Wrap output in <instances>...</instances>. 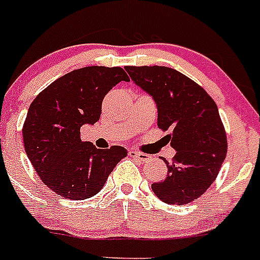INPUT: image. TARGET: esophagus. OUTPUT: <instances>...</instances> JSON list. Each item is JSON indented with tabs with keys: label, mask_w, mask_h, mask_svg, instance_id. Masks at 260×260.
I'll return each instance as SVG.
<instances>
[{
	"label": "esophagus",
	"mask_w": 260,
	"mask_h": 260,
	"mask_svg": "<svg viewBox=\"0 0 260 260\" xmlns=\"http://www.w3.org/2000/svg\"><path fill=\"white\" fill-rule=\"evenodd\" d=\"M128 156L133 157V158L139 159V161H142V162H147V161H148V159L151 158V156H149V154L142 153V152L134 151V149H132V151H128Z\"/></svg>",
	"instance_id": "1"
}]
</instances>
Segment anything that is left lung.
<instances>
[{"instance_id": "left-lung-1", "label": "left lung", "mask_w": 260, "mask_h": 260, "mask_svg": "<svg viewBox=\"0 0 260 260\" xmlns=\"http://www.w3.org/2000/svg\"><path fill=\"white\" fill-rule=\"evenodd\" d=\"M126 72L157 104V125L177 154L168 177L152 189L169 205H185L208 190L227 154V134L213 98L183 73L161 66H126Z\"/></svg>"}]
</instances>
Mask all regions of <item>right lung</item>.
Wrapping results in <instances>:
<instances>
[{
    "label": "right lung",
    "mask_w": 260,
    "mask_h": 260,
    "mask_svg": "<svg viewBox=\"0 0 260 260\" xmlns=\"http://www.w3.org/2000/svg\"><path fill=\"white\" fill-rule=\"evenodd\" d=\"M130 81L120 67H85L42 90L28 109L21 134L27 156L45 185L64 199L85 200L103 188L127 151L98 149L83 142L80 128L95 123L109 90Z\"/></svg>",
    "instance_id": "obj_1"
}]
</instances>
